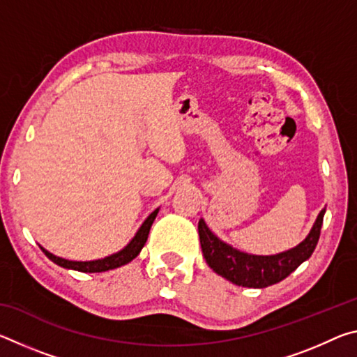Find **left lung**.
<instances>
[{"label": "left lung", "instance_id": "8db88e82", "mask_svg": "<svg viewBox=\"0 0 357 357\" xmlns=\"http://www.w3.org/2000/svg\"><path fill=\"white\" fill-rule=\"evenodd\" d=\"M324 211L326 209L318 214L309 236L298 247L271 257L249 255V253L233 249L231 245L222 243L215 234L211 233L202 219L198 222V234H200L203 257L214 273L225 277L234 285L247 288H266L274 285L291 274L307 258H310L321 233Z\"/></svg>", "mask_w": 357, "mask_h": 357}]
</instances>
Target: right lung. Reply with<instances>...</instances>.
Instances as JSON below:
<instances>
[{
  "label": "right lung",
  "instance_id": "right-lung-1",
  "mask_svg": "<svg viewBox=\"0 0 357 357\" xmlns=\"http://www.w3.org/2000/svg\"><path fill=\"white\" fill-rule=\"evenodd\" d=\"M157 213H159V209H155L154 213L149 214L148 219L143 222V225L137 231L134 239H132L123 250H119L118 253H113V255L105 257L102 259H94V261H69V259L55 257L53 253L47 252L45 249H42V247H40V249L48 258L52 259L53 263L61 266V268L80 271V273H104V271L114 269V268H119V266H123V264H128L129 261H132V259H134L138 255V253H140L144 243H146L151 225H153Z\"/></svg>",
  "mask_w": 357,
  "mask_h": 357
}]
</instances>
